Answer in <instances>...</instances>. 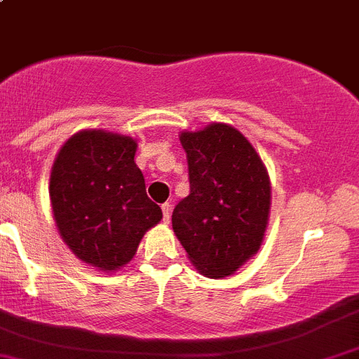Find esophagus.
Masks as SVG:
<instances>
[{"label": "esophagus", "instance_id": "esophagus-1", "mask_svg": "<svg viewBox=\"0 0 359 359\" xmlns=\"http://www.w3.org/2000/svg\"><path fill=\"white\" fill-rule=\"evenodd\" d=\"M162 212H163V220L169 222L170 220V212H172V205L170 203H163L162 205Z\"/></svg>", "mask_w": 359, "mask_h": 359}]
</instances>
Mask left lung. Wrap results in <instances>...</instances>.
<instances>
[{
	"mask_svg": "<svg viewBox=\"0 0 359 359\" xmlns=\"http://www.w3.org/2000/svg\"><path fill=\"white\" fill-rule=\"evenodd\" d=\"M190 194L172 212V229L206 278L235 274L258 252L271 210V182L244 135L213 123L183 131Z\"/></svg>",
	"mask_w": 359,
	"mask_h": 359,
	"instance_id": "1",
	"label": "left lung"
}]
</instances>
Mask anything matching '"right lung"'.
Returning a JSON list of instances; mask_svg holds the SVG:
<instances>
[{"label":"right lung","instance_id":"obj_1","mask_svg":"<svg viewBox=\"0 0 359 359\" xmlns=\"http://www.w3.org/2000/svg\"><path fill=\"white\" fill-rule=\"evenodd\" d=\"M137 140L103 130H83L60 147L49 177L57 228L81 262L117 271L137 252L162 210L146 194L135 163Z\"/></svg>","mask_w":359,"mask_h":359}]
</instances>
